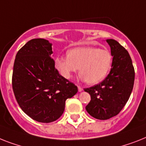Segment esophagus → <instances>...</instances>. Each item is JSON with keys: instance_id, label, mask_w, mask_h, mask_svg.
Masks as SVG:
<instances>
[{"instance_id": "1", "label": "esophagus", "mask_w": 146, "mask_h": 146, "mask_svg": "<svg viewBox=\"0 0 146 146\" xmlns=\"http://www.w3.org/2000/svg\"><path fill=\"white\" fill-rule=\"evenodd\" d=\"M78 91H79V92H82V91H83V88H82L81 86H78Z\"/></svg>"}]
</instances>
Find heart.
I'll return each instance as SVG.
<instances>
[{"label": "heart", "mask_w": 146, "mask_h": 146, "mask_svg": "<svg viewBox=\"0 0 146 146\" xmlns=\"http://www.w3.org/2000/svg\"><path fill=\"white\" fill-rule=\"evenodd\" d=\"M113 63L111 53L107 49L92 47H77L70 49L67 56H56L55 67L66 79H69L79 67L80 80L89 84H96L104 79Z\"/></svg>", "instance_id": "1"}]
</instances>
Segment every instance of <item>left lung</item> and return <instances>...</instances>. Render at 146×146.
Listing matches in <instances>:
<instances>
[{"label":"left lung","instance_id":"8db88e82","mask_svg":"<svg viewBox=\"0 0 146 146\" xmlns=\"http://www.w3.org/2000/svg\"><path fill=\"white\" fill-rule=\"evenodd\" d=\"M113 63L108 77L99 84L84 89L91 96L86 107L92 117L107 120L119 113L129 99L134 84L135 72L131 56L114 39H107Z\"/></svg>","mask_w":146,"mask_h":146}]
</instances>
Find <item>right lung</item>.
<instances>
[{"label":"right lung","mask_w":146,"mask_h":146,"mask_svg":"<svg viewBox=\"0 0 146 146\" xmlns=\"http://www.w3.org/2000/svg\"><path fill=\"white\" fill-rule=\"evenodd\" d=\"M52 44L33 38L18 51L13 72L16 101L33 120L49 123L62 115L67 98L78 92L73 83L59 74L52 59Z\"/></svg>","instance_id":"1"}]
</instances>
